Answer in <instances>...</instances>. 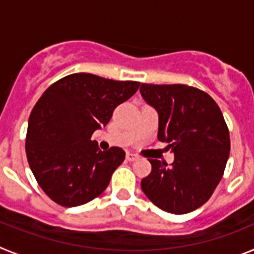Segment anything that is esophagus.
Masks as SVG:
<instances>
[{"label":"esophagus","instance_id":"34e87169","mask_svg":"<svg viewBox=\"0 0 254 254\" xmlns=\"http://www.w3.org/2000/svg\"><path fill=\"white\" fill-rule=\"evenodd\" d=\"M126 159L128 161H134L137 160L138 156L136 154H132V152H127V155H126Z\"/></svg>","mask_w":254,"mask_h":254}]
</instances>
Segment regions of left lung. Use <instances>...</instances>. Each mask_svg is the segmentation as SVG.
Masks as SVG:
<instances>
[{
    "label": "left lung",
    "instance_id": "8db88e82",
    "mask_svg": "<svg viewBox=\"0 0 254 254\" xmlns=\"http://www.w3.org/2000/svg\"><path fill=\"white\" fill-rule=\"evenodd\" d=\"M140 93L159 114L158 140L174 152L172 165L150 159L143 193L170 214L194 211L207 202L225 170L230 137L223 113L208 94L188 85L142 84Z\"/></svg>",
    "mask_w": 254,
    "mask_h": 254
}]
</instances>
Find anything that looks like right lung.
<instances>
[{
	"mask_svg": "<svg viewBox=\"0 0 254 254\" xmlns=\"http://www.w3.org/2000/svg\"><path fill=\"white\" fill-rule=\"evenodd\" d=\"M138 87L137 81L81 72L61 78L40 96L29 117L25 150L38 185L52 201L75 207L104 192L126 152L102 151L91 134Z\"/></svg>",
	"mask_w": 254,
	"mask_h": 254,
	"instance_id": "add662e5",
	"label": "right lung"
}]
</instances>
